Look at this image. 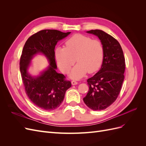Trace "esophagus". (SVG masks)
<instances>
[{
	"label": "esophagus",
	"mask_w": 146,
	"mask_h": 146,
	"mask_svg": "<svg viewBox=\"0 0 146 146\" xmlns=\"http://www.w3.org/2000/svg\"><path fill=\"white\" fill-rule=\"evenodd\" d=\"M71 83H72V85H77V84L78 83V82L77 81H76V80H72L71 81Z\"/></svg>",
	"instance_id": "1"
}]
</instances>
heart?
Returning a JSON list of instances; mask_svg holds the SVG:
<instances>
[{"instance_id": "obj_1", "label": "heart", "mask_w": 146, "mask_h": 146, "mask_svg": "<svg viewBox=\"0 0 146 146\" xmlns=\"http://www.w3.org/2000/svg\"><path fill=\"white\" fill-rule=\"evenodd\" d=\"M65 47L55 48L54 55L61 71L67 74L76 62L70 77L78 79L88 73H94L100 68L104 58V47L99 39L76 34L66 41Z\"/></svg>"}]
</instances>
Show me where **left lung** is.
I'll list each match as a JSON object with an SVG mask.
<instances>
[{"mask_svg": "<svg viewBox=\"0 0 146 146\" xmlns=\"http://www.w3.org/2000/svg\"><path fill=\"white\" fill-rule=\"evenodd\" d=\"M87 33L98 36L104 47V58L99 71L87 80L89 86L83 101L95 111L105 110L115 102L124 79L125 58L119 42L111 35L100 30Z\"/></svg>", "mask_w": 146, "mask_h": 146, "instance_id": "obj_1", "label": "left lung"}]
</instances>
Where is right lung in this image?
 I'll return each instance as SVG.
<instances>
[{
	"label": "right lung",
	"instance_id": "add662e5",
	"mask_svg": "<svg viewBox=\"0 0 146 146\" xmlns=\"http://www.w3.org/2000/svg\"><path fill=\"white\" fill-rule=\"evenodd\" d=\"M70 32H61L56 30H42L30 36L22 52L19 68L26 94L32 102L39 108L49 111L60 107L65 92L71 86L63 74L57 73L55 59V47L57 42ZM42 52L50 60L48 69L37 78L30 76L27 68L33 56Z\"/></svg>",
	"mask_w": 146,
	"mask_h": 146
}]
</instances>
